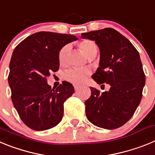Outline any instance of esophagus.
Masks as SVG:
<instances>
[{
    "instance_id": "34e87169",
    "label": "esophagus",
    "mask_w": 155,
    "mask_h": 155,
    "mask_svg": "<svg viewBox=\"0 0 155 155\" xmlns=\"http://www.w3.org/2000/svg\"><path fill=\"white\" fill-rule=\"evenodd\" d=\"M74 87L75 91H78V90L79 89V87H80V86L77 85V84H74Z\"/></svg>"
}]
</instances>
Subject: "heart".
<instances>
[{
  "label": "heart",
  "instance_id": "1",
  "mask_svg": "<svg viewBox=\"0 0 155 155\" xmlns=\"http://www.w3.org/2000/svg\"><path fill=\"white\" fill-rule=\"evenodd\" d=\"M78 46L81 52L84 55L87 56L94 49H97L96 43L90 39H83L79 42ZM68 52V46H64L59 52L58 60L61 65H65L67 62V55ZM91 74V71L87 68H73L68 70L64 74V78L67 81L73 84H79L85 80L88 75Z\"/></svg>",
  "mask_w": 155,
  "mask_h": 155
}]
</instances>
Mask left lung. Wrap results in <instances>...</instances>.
I'll use <instances>...</instances> for the list:
<instances>
[{
	"label": "left lung",
	"mask_w": 155,
	"mask_h": 155,
	"mask_svg": "<svg viewBox=\"0 0 155 155\" xmlns=\"http://www.w3.org/2000/svg\"><path fill=\"white\" fill-rule=\"evenodd\" d=\"M100 50L99 68L92 78L110 85L109 91L91 88L84 102L87 120L96 127L119 128L134 116L142 98L145 74L137 49L125 36L111 28L82 33ZM103 86V84H102Z\"/></svg>",
	"instance_id": "8db88e82"
}]
</instances>
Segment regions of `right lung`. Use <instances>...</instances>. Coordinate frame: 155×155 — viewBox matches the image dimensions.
I'll list each match as a JSON object with an SVG mask.
<instances>
[{"label": "right lung", "mask_w": 155, "mask_h": 155, "mask_svg": "<svg viewBox=\"0 0 155 155\" xmlns=\"http://www.w3.org/2000/svg\"><path fill=\"white\" fill-rule=\"evenodd\" d=\"M76 39L73 35L40 31L21 41L12 53L8 74L12 102L31 130H46L62 120L64 102L74 89L66 81L52 89L46 78L59 70L61 48Z\"/></svg>", "instance_id": "obj_1"}]
</instances>
